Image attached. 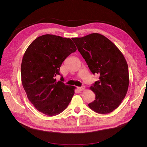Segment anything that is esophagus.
Wrapping results in <instances>:
<instances>
[{
  "label": "esophagus",
  "mask_w": 147,
  "mask_h": 147,
  "mask_svg": "<svg viewBox=\"0 0 147 147\" xmlns=\"http://www.w3.org/2000/svg\"><path fill=\"white\" fill-rule=\"evenodd\" d=\"M84 88H85V87L84 86H81V87H78V90L79 91H83L84 90Z\"/></svg>",
  "instance_id": "1"
}]
</instances>
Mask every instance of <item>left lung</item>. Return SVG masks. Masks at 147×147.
<instances>
[{"label":"left lung","instance_id":"1","mask_svg":"<svg viewBox=\"0 0 147 147\" xmlns=\"http://www.w3.org/2000/svg\"><path fill=\"white\" fill-rule=\"evenodd\" d=\"M91 72L99 75L91 90L95 100L88 104L96 113H109L118 107L125 97L129 77L127 62L113 43L97 33L72 38Z\"/></svg>","mask_w":147,"mask_h":147}]
</instances>
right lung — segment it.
I'll return each instance as SVG.
<instances>
[{
  "label": "right lung",
  "mask_w": 147,
  "mask_h": 147,
  "mask_svg": "<svg viewBox=\"0 0 147 147\" xmlns=\"http://www.w3.org/2000/svg\"><path fill=\"white\" fill-rule=\"evenodd\" d=\"M77 48L72 40L46 34L35 38L26 50L21 66V82L28 98L39 112L55 116L67 107L75 87L68 86L60 75L63 62Z\"/></svg>",
  "instance_id": "1"
}]
</instances>
